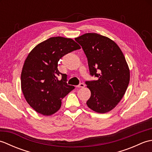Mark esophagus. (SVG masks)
I'll return each instance as SVG.
<instances>
[{"label": "esophagus", "instance_id": "1", "mask_svg": "<svg viewBox=\"0 0 152 152\" xmlns=\"http://www.w3.org/2000/svg\"><path fill=\"white\" fill-rule=\"evenodd\" d=\"M85 87V84L83 83H80V84L78 86H77V88H84Z\"/></svg>", "mask_w": 152, "mask_h": 152}]
</instances>
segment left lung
<instances>
[{
  "label": "left lung",
  "instance_id": "8db88e82",
  "mask_svg": "<svg viewBox=\"0 0 152 152\" xmlns=\"http://www.w3.org/2000/svg\"><path fill=\"white\" fill-rule=\"evenodd\" d=\"M88 58L90 75L98 79L86 81L91 96L86 104L96 112L110 111L124 96L130 72L121 50L109 38L86 33L75 38Z\"/></svg>",
  "mask_w": 152,
  "mask_h": 152
}]
</instances>
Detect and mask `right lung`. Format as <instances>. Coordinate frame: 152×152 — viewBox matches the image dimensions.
<instances>
[{
    "label": "right lung",
    "mask_w": 152,
    "mask_h": 152,
    "mask_svg": "<svg viewBox=\"0 0 152 152\" xmlns=\"http://www.w3.org/2000/svg\"><path fill=\"white\" fill-rule=\"evenodd\" d=\"M80 48L71 38L51 37L38 44L28 55L21 72V90L35 111L44 115L53 114L61 108L62 99L75 88L67 84L66 74L58 70V61Z\"/></svg>",
    "instance_id": "obj_1"
}]
</instances>
